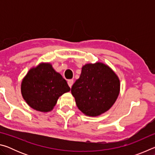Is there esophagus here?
I'll list each match as a JSON object with an SVG mask.
<instances>
[{
  "instance_id": "1",
  "label": "esophagus",
  "mask_w": 155,
  "mask_h": 155,
  "mask_svg": "<svg viewBox=\"0 0 155 155\" xmlns=\"http://www.w3.org/2000/svg\"><path fill=\"white\" fill-rule=\"evenodd\" d=\"M73 83H74V81H73L72 79H71V80H69L68 81V85H69V87L71 88L72 87V85H73Z\"/></svg>"
}]
</instances>
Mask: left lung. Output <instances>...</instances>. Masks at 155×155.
<instances>
[{
  "label": "left lung",
  "instance_id": "obj_1",
  "mask_svg": "<svg viewBox=\"0 0 155 155\" xmlns=\"http://www.w3.org/2000/svg\"><path fill=\"white\" fill-rule=\"evenodd\" d=\"M120 91L119 77L102 62L83 65L80 77L71 89L78 109L90 117L99 116L111 109Z\"/></svg>",
  "mask_w": 155,
  "mask_h": 155
}]
</instances>
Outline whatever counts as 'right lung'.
Masks as SVG:
<instances>
[{
	"label": "right lung",
	"instance_id": "add662e5",
	"mask_svg": "<svg viewBox=\"0 0 155 155\" xmlns=\"http://www.w3.org/2000/svg\"><path fill=\"white\" fill-rule=\"evenodd\" d=\"M70 91L67 81L48 62L31 68L21 83V94L26 103L43 113L51 111L59 97Z\"/></svg>",
	"mask_w": 155,
	"mask_h": 155
}]
</instances>
